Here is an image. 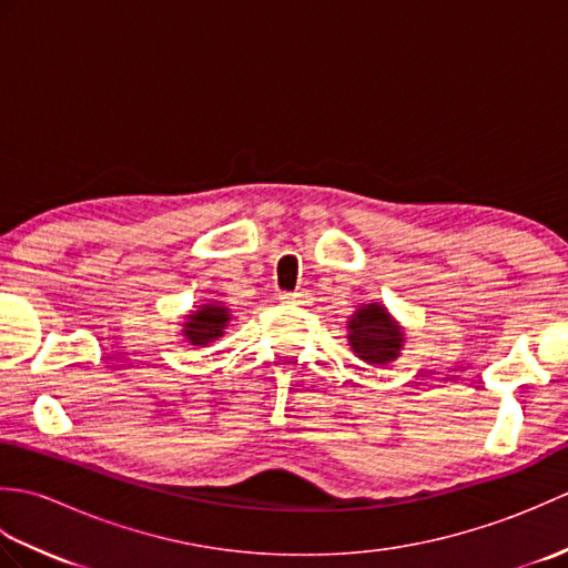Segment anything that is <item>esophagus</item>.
Instances as JSON below:
<instances>
[{
  "label": "esophagus",
  "instance_id": "34e87169",
  "mask_svg": "<svg viewBox=\"0 0 568 568\" xmlns=\"http://www.w3.org/2000/svg\"><path fill=\"white\" fill-rule=\"evenodd\" d=\"M281 300H283V303H287V305H305V303H307V293H305V291L283 293Z\"/></svg>",
  "mask_w": 568,
  "mask_h": 568
}]
</instances>
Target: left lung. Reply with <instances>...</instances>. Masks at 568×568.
Here are the masks:
<instances>
[{"mask_svg": "<svg viewBox=\"0 0 568 568\" xmlns=\"http://www.w3.org/2000/svg\"><path fill=\"white\" fill-rule=\"evenodd\" d=\"M348 342L358 354V358L368 361V364H388L397 356L403 346V332L390 320L388 312L381 305H368L358 310L354 320L348 322Z\"/></svg>", "mask_w": 568, "mask_h": 568, "instance_id": "8db88e82", "label": "left lung"}]
</instances>
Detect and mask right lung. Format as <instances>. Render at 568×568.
I'll return each mask as SVG.
<instances>
[{"label": "right lung", "mask_w": 568, "mask_h": 568, "mask_svg": "<svg viewBox=\"0 0 568 568\" xmlns=\"http://www.w3.org/2000/svg\"><path fill=\"white\" fill-rule=\"evenodd\" d=\"M226 320H229V312L222 305H202L195 315H190L187 322L183 324V334L187 336L190 344L195 346H204L214 342L216 336L224 334L226 327Z\"/></svg>", "instance_id": "1"}]
</instances>
